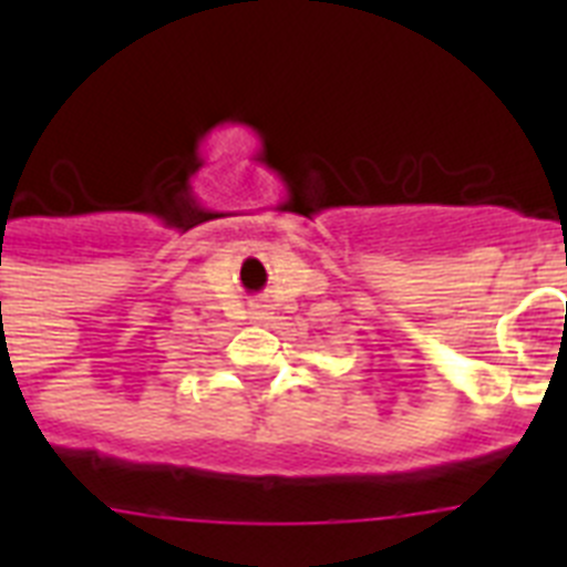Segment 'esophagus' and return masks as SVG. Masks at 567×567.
Instances as JSON below:
<instances>
[{"label":"esophagus","mask_w":567,"mask_h":567,"mask_svg":"<svg viewBox=\"0 0 567 567\" xmlns=\"http://www.w3.org/2000/svg\"><path fill=\"white\" fill-rule=\"evenodd\" d=\"M267 318H269L267 307H260V303H258V307H252V320H255V323H264V320H267Z\"/></svg>","instance_id":"esophagus-1"}]
</instances>
